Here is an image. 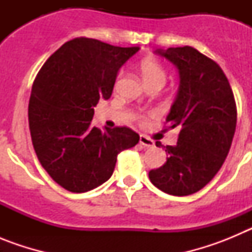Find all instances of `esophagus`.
<instances>
[{
    "label": "esophagus",
    "mask_w": 252,
    "mask_h": 252,
    "mask_svg": "<svg viewBox=\"0 0 252 252\" xmlns=\"http://www.w3.org/2000/svg\"><path fill=\"white\" fill-rule=\"evenodd\" d=\"M139 142L141 144L142 146H145V148H153V146H154L153 140L149 139V137L145 136V135H140Z\"/></svg>",
    "instance_id": "esophagus-1"
}]
</instances>
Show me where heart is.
<instances>
[{
    "mask_svg": "<svg viewBox=\"0 0 252 252\" xmlns=\"http://www.w3.org/2000/svg\"><path fill=\"white\" fill-rule=\"evenodd\" d=\"M140 74L142 77V81L145 82V84L151 83H165L166 81V70L164 66L153 59H145L142 60L139 65ZM122 75V72L119 73V78Z\"/></svg>",
    "mask_w": 252,
    "mask_h": 252,
    "instance_id": "b5f03b06",
    "label": "heart"
}]
</instances>
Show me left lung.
<instances>
[{"instance_id":"obj_1","label":"left lung","mask_w":252,"mask_h":252,"mask_svg":"<svg viewBox=\"0 0 252 252\" xmlns=\"http://www.w3.org/2000/svg\"><path fill=\"white\" fill-rule=\"evenodd\" d=\"M157 53L179 69V92L165 122L179 135L177 145L165 148V164L149 171V178L168 194L189 195L213 179L230 151L237 122L235 97L221 66L197 49Z\"/></svg>"}]
</instances>
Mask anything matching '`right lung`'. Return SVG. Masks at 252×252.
<instances>
[{"label": "right lung", "mask_w": 252, "mask_h": 252, "mask_svg": "<svg viewBox=\"0 0 252 252\" xmlns=\"http://www.w3.org/2000/svg\"><path fill=\"white\" fill-rule=\"evenodd\" d=\"M137 50L75 37L35 78L29 101L31 141L41 166L69 192L101 186L112 175L117 155L139 142L128 127L102 131L92 125L93 107L110 98L119 69Z\"/></svg>", "instance_id": "1"}]
</instances>
